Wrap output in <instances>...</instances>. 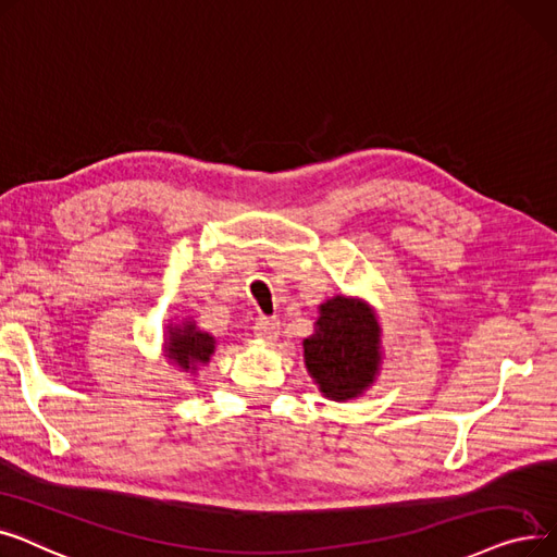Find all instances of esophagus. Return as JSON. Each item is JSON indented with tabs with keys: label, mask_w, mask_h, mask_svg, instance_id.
I'll return each instance as SVG.
<instances>
[{
	"label": "esophagus",
	"mask_w": 557,
	"mask_h": 557,
	"mask_svg": "<svg viewBox=\"0 0 557 557\" xmlns=\"http://www.w3.org/2000/svg\"><path fill=\"white\" fill-rule=\"evenodd\" d=\"M253 331L258 337L274 342L281 335V324H278V320H274V317H258L253 324Z\"/></svg>",
	"instance_id": "34e87169"
}]
</instances>
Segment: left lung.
<instances>
[{"label": "left lung", "mask_w": 557, "mask_h": 557, "mask_svg": "<svg viewBox=\"0 0 557 557\" xmlns=\"http://www.w3.org/2000/svg\"><path fill=\"white\" fill-rule=\"evenodd\" d=\"M308 374L331 401H349L374 383L381 326L364 301L333 297L320 306L314 333L304 339Z\"/></svg>", "instance_id": "left-lung-1"}]
</instances>
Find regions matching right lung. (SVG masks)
<instances>
[{
    "label": "right lung",
    "mask_w": 557,
    "mask_h": 557,
    "mask_svg": "<svg viewBox=\"0 0 557 557\" xmlns=\"http://www.w3.org/2000/svg\"><path fill=\"white\" fill-rule=\"evenodd\" d=\"M215 337L210 333L199 331L193 322H185L181 326H168V342L165 351L168 358L178 364L185 372H195L199 364H206L210 356L215 354Z\"/></svg>",
    "instance_id": "add662e5"
}]
</instances>
